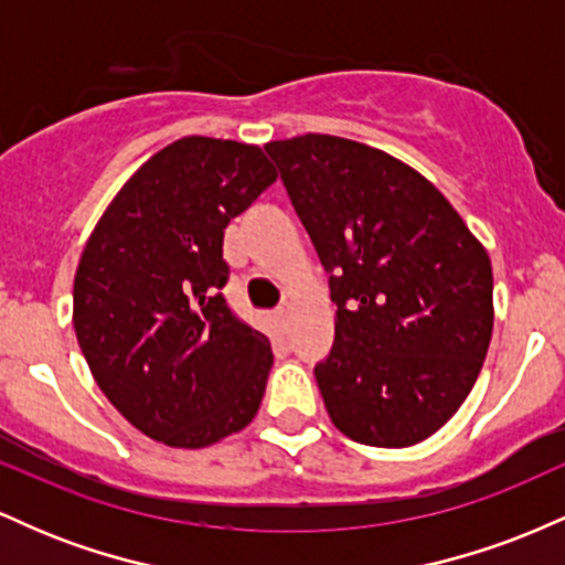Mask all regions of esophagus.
<instances>
[{
    "label": "esophagus",
    "mask_w": 565,
    "mask_h": 565,
    "mask_svg": "<svg viewBox=\"0 0 565 565\" xmlns=\"http://www.w3.org/2000/svg\"><path fill=\"white\" fill-rule=\"evenodd\" d=\"M276 321H278V327H281V332H287V327H289V308H278L276 310Z\"/></svg>",
    "instance_id": "esophagus-1"
}]
</instances>
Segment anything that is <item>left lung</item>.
I'll return each mask as SVG.
<instances>
[{"instance_id":"left-lung-1","label":"left lung","mask_w":565,"mask_h":565,"mask_svg":"<svg viewBox=\"0 0 565 565\" xmlns=\"http://www.w3.org/2000/svg\"><path fill=\"white\" fill-rule=\"evenodd\" d=\"M337 305L313 369L329 417L382 449L425 440L476 385L494 327L489 255L430 180L364 142L265 146Z\"/></svg>"}]
</instances>
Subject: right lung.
Here are the masks:
<instances>
[{"mask_svg": "<svg viewBox=\"0 0 565 565\" xmlns=\"http://www.w3.org/2000/svg\"><path fill=\"white\" fill-rule=\"evenodd\" d=\"M274 183L257 146L191 135L127 180L84 246L76 340L97 387L148 438L201 449L260 408L270 342L220 289L225 228Z\"/></svg>", "mask_w": 565, "mask_h": 565, "instance_id": "add662e5", "label": "right lung"}]
</instances>
